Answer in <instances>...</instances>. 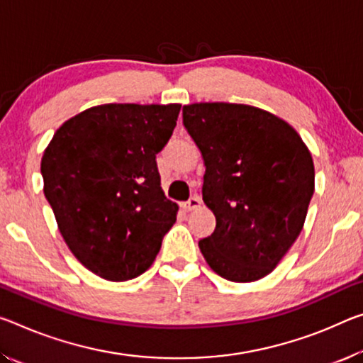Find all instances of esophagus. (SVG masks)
I'll list each match as a JSON object with an SVG mask.
<instances>
[{"mask_svg": "<svg viewBox=\"0 0 363 363\" xmlns=\"http://www.w3.org/2000/svg\"><path fill=\"white\" fill-rule=\"evenodd\" d=\"M200 205H202V199H200L199 195H194V197L189 199L187 202H184V203H182L184 210H186V211L197 210V208H200Z\"/></svg>", "mask_w": 363, "mask_h": 363, "instance_id": "esophagus-1", "label": "esophagus"}]
</instances>
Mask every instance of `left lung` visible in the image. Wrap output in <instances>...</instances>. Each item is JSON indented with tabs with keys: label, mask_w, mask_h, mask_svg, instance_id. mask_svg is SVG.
Listing matches in <instances>:
<instances>
[{
	"label": "left lung",
	"mask_w": 363,
	"mask_h": 363,
	"mask_svg": "<svg viewBox=\"0 0 363 363\" xmlns=\"http://www.w3.org/2000/svg\"><path fill=\"white\" fill-rule=\"evenodd\" d=\"M182 119L203 157V202L216 218L200 252L224 279L264 278L306 223L312 155L291 124L250 105L194 103L182 108Z\"/></svg>",
	"instance_id": "1"
}]
</instances>
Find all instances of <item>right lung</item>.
<instances>
[{
	"label": "right lung",
	"instance_id": "obj_1",
	"mask_svg": "<svg viewBox=\"0 0 363 363\" xmlns=\"http://www.w3.org/2000/svg\"><path fill=\"white\" fill-rule=\"evenodd\" d=\"M179 103H108L67 119L42 158L43 192L72 255L100 278L147 272L179 206L157 166Z\"/></svg>",
	"mask_w": 363,
	"mask_h": 363
}]
</instances>
